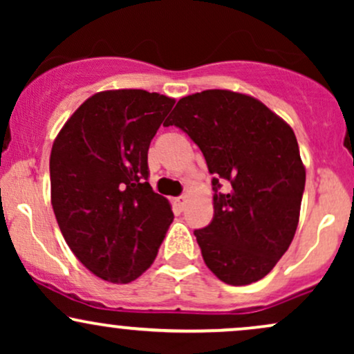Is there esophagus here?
<instances>
[{
	"label": "esophagus",
	"mask_w": 354,
	"mask_h": 354,
	"mask_svg": "<svg viewBox=\"0 0 354 354\" xmlns=\"http://www.w3.org/2000/svg\"><path fill=\"white\" fill-rule=\"evenodd\" d=\"M173 203H174V208H176L178 211H183V209H185V206H186V196L174 198Z\"/></svg>",
	"instance_id": "obj_1"
}]
</instances>
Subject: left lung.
I'll use <instances>...</instances> for the list:
<instances>
[{"instance_id":"1","label":"left lung","mask_w":354,"mask_h":354,"mask_svg":"<svg viewBox=\"0 0 354 354\" xmlns=\"http://www.w3.org/2000/svg\"><path fill=\"white\" fill-rule=\"evenodd\" d=\"M169 124L198 145L214 174L213 219L194 230L206 266L233 286L265 278L299 219L306 171L293 129L261 101L228 89L185 96Z\"/></svg>"}]
</instances>
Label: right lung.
Listing matches in <instances>:
<instances>
[{
    "instance_id": "obj_1",
    "label": "right lung",
    "mask_w": 354,
    "mask_h": 354,
    "mask_svg": "<svg viewBox=\"0 0 354 354\" xmlns=\"http://www.w3.org/2000/svg\"><path fill=\"white\" fill-rule=\"evenodd\" d=\"M173 104L145 89L96 93L53 143L56 221L76 258L104 281L143 274L174 218L148 183L149 143Z\"/></svg>"
}]
</instances>
